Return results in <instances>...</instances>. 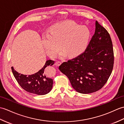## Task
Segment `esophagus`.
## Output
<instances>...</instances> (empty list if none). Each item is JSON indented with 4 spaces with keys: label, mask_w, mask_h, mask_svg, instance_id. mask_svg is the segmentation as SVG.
<instances>
[{
    "label": "esophagus",
    "mask_w": 124,
    "mask_h": 124,
    "mask_svg": "<svg viewBox=\"0 0 124 124\" xmlns=\"http://www.w3.org/2000/svg\"><path fill=\"white\" fill-rule=\"evenodd\" d=\"M61 62H60V61H56V62H55V64L56 66H57V67L61 65Z\"/></svg>",
    "instance_id": "34e87169"
}]
</instances>
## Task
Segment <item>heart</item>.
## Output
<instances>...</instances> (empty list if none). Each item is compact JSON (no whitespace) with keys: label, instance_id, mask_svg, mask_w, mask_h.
Returning <instances> with one entry per match:
<instances>
[{"label":"heart","instance_id":"obj_1","mask_svg":"<svg viewBox=\"0 0 124 124\" xmlns=\"http://www.w3.org/2000/svg\"><path fill=\"white\" fill-rule=\"evenodd\" d=\"M90 36L87 27L72 21H65L52 27L50 34L43 37V43L46 53L50 57L56 55L61 46L63 50L61 56L67 54L69 57H74L85 50Z\"/></svg>","mask_w":124,"mask_h":124}]
</instances>
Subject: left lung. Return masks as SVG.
I'll use <instances>...</instances> for the list:
<instances>
[{
    "label": "left lung",
    "instance_id": "8db88e82",
    "mask_svg": "<svg viewBox=\"0 0 124 124\" xmlns=\"http://www.w3.org/2000/svg\"><path fill=\"white\" fill-rule=\"evenodd\" d=\"M114 63L110 35L96 21L94 34L84 52L62 63L59 70L68 78L74 89L88 94L100 90L106 84Z\"/></svg>",
    "mask_w": 124,
    "mask_h": 124
}]
</instances>
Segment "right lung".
I'll use <instances>...</instances> for the list:
<instances>
[{
  "instance_id": "obj_1",
  "label": "right lung",
  "mask_w": 124,
  "mask_h": 124,
  "mask_svg": "<svg viewBox=\"0 0 124 124\" xmlns=\"http://www.w3.org/2000/svg\"><path fill=\"white\" fill-rule=\"evenodd\" d=\"M54 63V61L47 60L41 70L31 75L19 73L13 67L11 70L17 82L24 90L31 93L44 95L50 93L53 84V79L46 75L45 68L47 66L53 65Z\"/></svg>"
}]
</instances>
